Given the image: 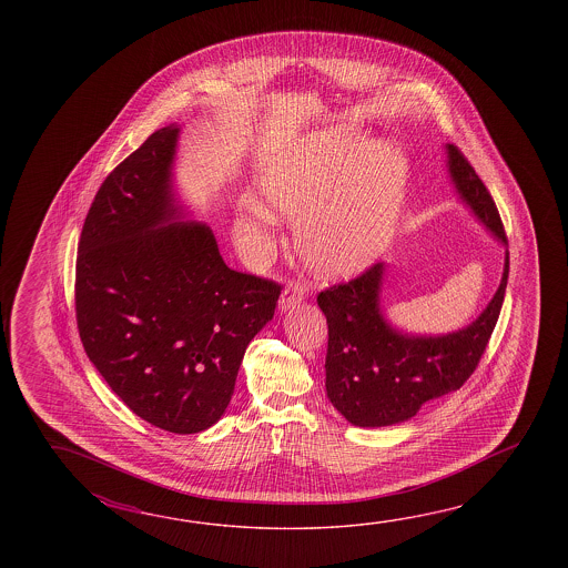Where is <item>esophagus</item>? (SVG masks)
Listing matches in <instances>:
<instances>
[{"label":"esophagus","instance_id":"obj_1","mask_svg":"<svg viewBox=\"0 0 568 568\" xmlns=\"http://www.w3.org/2000/svg\"><path fill=\"white\" fill-rule=\"evenodd\" d=\"M304 294H306V290L298 282H290L288 286L284 288L282 292V296H280V308L282 311H290V308H294L296 304H301L304 301Z\"/></svg>","mask_w":568,"mask_h":568}]
</instances>
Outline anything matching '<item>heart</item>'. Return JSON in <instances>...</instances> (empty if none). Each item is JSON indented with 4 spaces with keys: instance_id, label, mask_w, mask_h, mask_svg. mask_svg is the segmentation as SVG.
<instances>
[{
    "instance_id": "1",
    "label": "heart",
    "mask_w": 568,
    "mask_h": 568,
    "mask_svg": "<svg viewBox=\"0 0 568 568\" xmlns=\"http://www.w3.org/2000/svg\"><path fill=\"white\" fill-rule=\"evenodd\" d=\"M404 160L386 142L363 145L357 133L314 135L260 179V194L280 215L298 219L302 257L325 274H349L384 252L406 199ZM268 206V207H270ZM262 201L245 205L235 227L257 250L276 221Z\"/></svg>"
}]
</instances>
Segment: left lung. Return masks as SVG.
Masks as SVG:
<instances>
[{
	"mask_svg": "<svg viewBox=\"0 0 568 568\" xmlns=\"http://www.w3.org/2000/svg\"><path fill=\"white\" fill-rule=\"evenodd\" d=\"M447 169L459 199L497 242L506 231L494 199L457 145L447 144ZM509 254L494 298L463 328L414 335L392 325L382 306L386 266L318 294L328 325L326 396L338 414L362 428L406 423L426 402L457 392L481 359L506 296Z\"/></svg>",
	"mask_w": 568,
	"mask_h": 568,
	"instance_id": "1",
	"label": "left lung"
}]
</instances>
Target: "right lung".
<instances>
[{"label": "right lung", "instance_id": "1", "mask_svg": "<svg viewBox=\"0 0 568 568\" xmlns=\"http://www.w3.org/2000/svg\"><path fill=\"white\" fill-rule=\"evenodd\" d=\"M181 128L170 123L109 174L87 213L74 280L87 357L145 423L194 435L230 406L250 341L280 286L225 266L213 230L182 221Z\"/></svg>", "mask_w": 568, "mask_h": 568}]
</instances>
